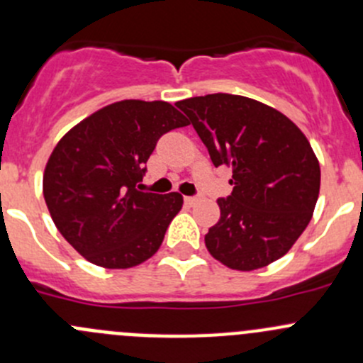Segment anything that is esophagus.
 I'll list each match as a JSON object with an SVG mask.
<instances>
[{"label":"esophagus","mask_w":363,"mask_h":363,"mask_svg":"<svg viewBox=\"0 0 363 363\" xmlns=\"http://www.w3.org/2000/svg\"><path fill=\"white\" fill-rule=\"evenodd\" d=\"M200 200H202V196L200 195H196V196H184V202L189 205V207H193V205H196L200 202Z\"/></svg>","instance_id":"34e87169"}]
</instances>
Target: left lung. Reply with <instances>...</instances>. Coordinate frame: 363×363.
Masks as SVG:
<instances>
[{
	"mask_svg": "<svg viewBox=\"0 0 363 363\" xmlns=\"http://www.w3.org/2000/svg\"><path fill=\"white\" fill-rule=\"evenodd\" d=\"M214 167H232V195L205 235L208 252L233 270H256L286 255L313 218L320 163L284 113L239 94L177 101Z\"/></svg>",
	"mask_w": 363,
	"mask_h": 363,
	"instance_id": "left-lung-1",
	"label": "left lung"
}]
</instances>
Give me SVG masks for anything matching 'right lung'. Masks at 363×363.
Wrapping results in <instances>:
<instances>
[{
  "mask_svg": "<svg viewBox=\"0 0 363 363\" xmlns=\"http://www.w3.org/2000/svg\"><path fill=\"white\" fill-rule=\"evenodd\" d=\"M186 124L167 101L123 100L57 142L43 172V199L61 235L87 262L130 269L160 250L182 196L137 186L161 135Z\"/></svg>",
  "mask_w": 363,
  "mask_h": 363,
  "instance_id": "1",
  "label": "right lung"
}]
</instances>
